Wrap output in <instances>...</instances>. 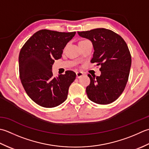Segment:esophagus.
I'll return each mask as SVG.
<instances>
[{"label": "esophagus", "mask_w": 149, "mask_h": 149, "mask_svg": "<svg viewBox=\"0 0 149 149\" xmlns=\"http://www.w3.org/2000/svg\"><path fill=\"white\" fill-rule=\"evenodd\" d=\"M76 74H77V78H81L84 75L83 72H80V71L77 72V73H76Z\"/></svg>", "instance_id": "obj_1"}]
</instances>
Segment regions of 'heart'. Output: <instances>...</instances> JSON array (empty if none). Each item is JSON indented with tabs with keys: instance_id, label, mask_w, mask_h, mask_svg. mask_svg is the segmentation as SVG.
I'll list each match as a JSON object with an SVG mask.
<instances>
[{
	"instance_id": "1",
	"label": "heart",
	"mask_w": 149,
	"mask_h": 149,
	"mask_svg": "<svg viewBox=\"0 0 149 149\" xmlns=\"http://www.w3.org/2000/svg\"><path fill=\"white\" fill-rule=\"evenodd\" d=\"M81 41H84V40H81ZM80 42H81V41H80Z\"/></svg>"
}]
</instances>
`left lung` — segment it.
Here are the masks:
<instances>
[{
    "mask_svg": "<svg viewBox=\"0 0 149 149\" xmlns=\"http://www.w3.org/2000/svg\"><path fill=\"white\" fill-rule=\"evenodd\" d=\"M78 33L92 42L95 51L91 62L100 65V77L88 74V98L98 104H111L122 94L128 81L131 65L129 47L121 36L110 29L97 28Z\"/></svg>",
    "mask_w": 149,
    "mask_h": 149,
    "instance_id": "8db88e82",
    "label": "left lung"
}]
</instances>
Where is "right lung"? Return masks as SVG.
I'll use <instances>...</instances> for the list:
<instances>
[{
  "label": "right lung",
  "mask_w": 149,
  "mask_h": 149,
  "mask_svg": "<svg viewBox=\"0 0 149 149\" xmlns=\"http://www.w3.org/2000/svg\"><path fill=\"white\" fill-rule=\"evenodd\" d=\"M75 34L42 29L33 34L20 51L21 83L29 98L41 107H56L67 99L76 73L66 71L55 78L51 69L54 60L61 58L63 49Z\"/></svg>",
  "instance_id": "obj_1"
}]
</instances>
